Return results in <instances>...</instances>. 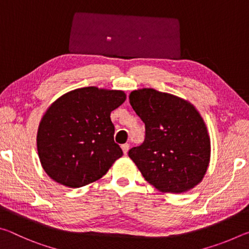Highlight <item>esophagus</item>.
Segmentation results:
<instances>
[{"mask_svg": "<svg viewBox=\"0 0 249 249\" xmlns=\"http://www.w3.org/2000/svg\"><path fill=\"white\" fill-rule=\"evenodd\" d=\"M128 149H129V145H128V144H124V145H122V150H123L124 155H127V153H128Z\"/></svg>", "mask_w": 249, "mask_h": 249, "instance_id": "1", "label": "esophagus"}]
</instances>
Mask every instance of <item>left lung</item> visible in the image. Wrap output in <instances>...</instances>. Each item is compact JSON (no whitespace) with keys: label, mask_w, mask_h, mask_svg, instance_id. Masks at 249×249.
I'll return each instance as SVG.
<instances>
[{"label":"left lung","mask_w":249,"mask_h":249,"mask_svg":"<svg viewBox=\"0 0 249 249\" xmlns=\"http://www.w3.org/2000/svg\"><path fill=\"white\" fill-rule=\"evenodd\" d=\"M129 103L146 137L128 151L147 182L162 193H183L204 178L211 158L208 127L189 101L151 88L134 90Z\"/></svg>","instance_id":"8db88e82"}]
</instances>
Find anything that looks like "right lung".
I'll return each mask as SVG.
<instances>
[{"instance_id":"right-lung-1","label":"right lung","mask_w":249,"mask_h":249,"mask_svg":"<svg viewBox=\"0 0 249 249\" xmlns=\"http://www.w3.org/2000/svg\"><path fill=\"white\" fill-rule=\"evenodd\" d=\"M125 100L124 91L86 87L53 101L37 132V151L46 174L68 188L102 178L123 156L114 142L111 112Z\"/></svg>"}]
</instances>
